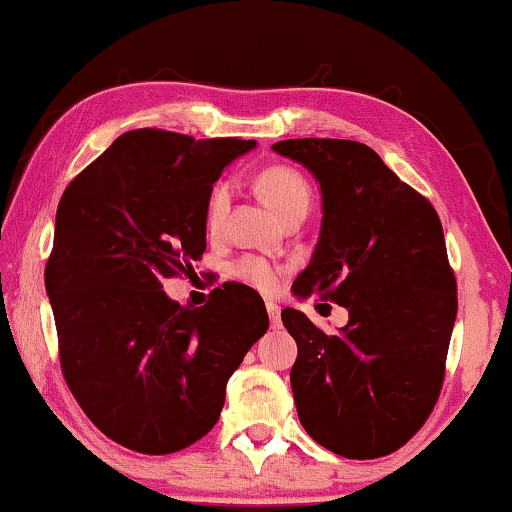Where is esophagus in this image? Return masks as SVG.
<instances>
[{
	"mask_svg": "<svg viewBox=\"0 0 512 512\" xmlns=\"http://www.w3.org/2000/svg\"><path fill=\"white\" fill-rule=\"evenodd\" d=\"M265 310H268L272 328H279V324H282V317H279V305L272 303V300H270V303H265Z\"/></svg>",
	"mask_w": 512,
	"mask_h": 512,
	"instance_id": "1",
	"label": "esophagus"
}]
</instances>
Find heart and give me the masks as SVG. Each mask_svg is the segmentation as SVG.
<instances>
[{"instance_id": "1", "label": "heart", "mask_w": 512, "mask_h": 512, "mask_svg": "<svg viewBox=\"0 0 512 512\" xmlns=\"http://www.w3.org/2000/svg\"><path fill=\"white\" fill-rule=\"evenodd\" d=\"M256 186L265 198V202H268V205L275 209L282 219L293 212H300V209H305V212L310 209V202H312L310 184H307L303 174L296 172L289 165L265 167V170L258 174ZM228 205H230V186L216 184L212 188V193H209L207 205H205V226L209 233H216V230L221 228ZM230 272H233V277L240 279L242 284H247L251 289L263 291V293L277 291L279 275H282V270L258 256H240L233 265H230Z\"/></svg>"}]
</instances>
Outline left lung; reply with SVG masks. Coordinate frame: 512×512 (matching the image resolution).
Segmentation results:
<instances>
[{"label":"left lung","instance_id":"obj_1","mask_svg":"<svg viewBox=\"0 0 512 512\" xmlns=\"http://www.w3.org/2000/svg\"><path fill=\"white\" fill-rule=\"evenodd\" d=\"M279 156L321 188V233L293 282L298 298L347 307L326 335L303 312L282 321L298 345L293 401L305 431L340 457L377 459L429 419L457 319V279L436 209L382 158L349 139H284Z\"/></svg>","mask_w":512,"mask_h":512}]
</instances>
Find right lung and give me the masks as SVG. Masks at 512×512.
Segmentation results:
<instances>
[{
  "label": "right lung",
  "instance_id": "add662e5",
  "mask_svg": "<svg viewBox=\"0 0 512 512\" xmlns=\"http://www.w3.org/2000/svg\"><path fill=\"white\" fill-rule=\"evenodd\" d=\"M254 146L130 130L62 193L44 275L62 375L128 450L170 454L207 436L228 377L268 331L263 298L244 284L216 286L202 307L163 291L205 254L214 181Z\"/></svg>",
  "mask_w": 512,
  "mask_h": 512
}]
</instances>
